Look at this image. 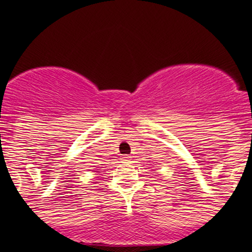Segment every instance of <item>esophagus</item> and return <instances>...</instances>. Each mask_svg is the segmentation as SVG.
Segmentation results:
<instances>
[{
  "mask_svg": "<svg viewBox=\"0 0 252 252\" xmlns=\"http://www.w3.org/2000/svg\"><path fill=\"white\" fill-rule=\"evenodd\" d=\"M131 159V156H128V155H124V156H122V161L123 162H129Z\"/></svg>",
  "mask_w": 252,
  "mask_h": 252,
  "instance_id": "obj_1",
  "label": "esophagus"
}]
</instances>
